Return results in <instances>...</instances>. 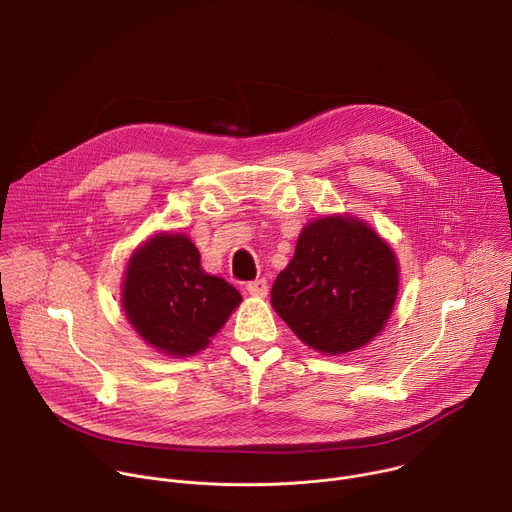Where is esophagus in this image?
<instances>
[{"label": "esophagus", "instance_id": "esophagus-1", "mask_svg": "<svg viewBox=\"0 0 512 512\" xmlns=\"http://www.w3.org/2000/svg\"><path fill=\"white\" fill-rule=\"evenodd\" d=\"M247 291H249L251 296L263 298V296H267L269 285H267V281H265V279H255V281H249V283H247Z\"/></svg>", "mask_w": 512, "mask_h": 512}]
</instances>
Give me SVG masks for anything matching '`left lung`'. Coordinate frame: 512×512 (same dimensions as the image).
<instances>
[{
    "instance_id": "left-lung-1",
    "label": "left lung",
    "mask_w": 512,
    "mask_h": 512,
    "mask_svg": "<svg viewBox=\"0 0 512 512\" xmlns=\"http://www.w3.org/2000/svg\"><path fill=\"white\" fill-rule=\"evenodd\" d=\"M395 253L358 218L310 223L277 275L271 304L310 348L344 354L377 336L393 310Z\"/></svg>"
}]
</instances>
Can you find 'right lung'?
I'll return each mask as SVG.
<instances>
[{"instance_id": "obj_1", "label": "right lung", "mask_w": 512, "mask_h": 512, "mask_svg": "<svg viewBox=\"0 0 512 512\" xmlns=\"http://www.w3.org/2000/svg\"><path fill=\"white\" fill-rule=\"evenodd\" d=\"M241 294L200 267L184 235H158L127 265L123 310L139 336L172 356L202 350L239 306Z\"/></svg>"}]
</instances>
